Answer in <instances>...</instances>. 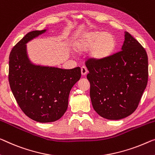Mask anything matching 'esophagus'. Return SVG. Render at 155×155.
Returning a JSON list of instances; mask_svg holds the SVG:
<instances>
[{
	"label": "esophagus",
	"instance_id": "obj_1",
	"mask_svg": "<svg viewBox=\"0 0 155 155\" xmlns=\"http://www.w3.org/2000/svg\"><path fill=\"white\" fill-rule=\"evenodd\" d=\"M87 72H88V70L85 66H82V67L81 68V73H82V75H85L87 73Z\"/></svg>",
	"mask_w": 155,
	"mask_h": 155
}]
</instances>
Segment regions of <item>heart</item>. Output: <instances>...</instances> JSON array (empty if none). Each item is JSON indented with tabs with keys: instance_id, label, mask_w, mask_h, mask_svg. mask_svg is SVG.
<instances>
[{
	"instance_id": "obj_1",
	"label": "heart",
	"mask_w": 155,
	"mask_h": 155,
	"mask_svg": "<svg viewBox=\"0 0 155 155\" xmlns=\"http://www.w3.org/2000/svg\"><path fill=\"white\" fill-rule=\"evenodd\" d=\"M116 48V39L112 35L101 31H91L85 33L76 40L74 49L77 52L90 50V58L102 61L109 56Z\"/></svg>"
}]
</instances>
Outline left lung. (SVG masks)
Returning a JSON list of instances; mask_svg holds the SVG:
<instances>
[{"mask_svg":"<svg viewBox=\"0 0 155 155\" xmlns=\"http://www.w3.org/2000/svg\"><path fill=\"white\" fill-rule=\"evenodd\" d=\"M90 97L94 110L104 118L119 120L137 109L148 79L146 50L129 32L118 53L104 60L89 59Z\"/></svg>","mask_w":155,"mask_h":155,"instance_id":"8db88e82","label":"left lung"}]
</instances>
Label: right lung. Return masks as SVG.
<instances>
[{"instance_id":"add662e5","label":"right lung","mask_w":155,"mask_h":155,"mask_svg":"<svg viewBox=\"0 0 155 155\" xmlns=\"http://www.w3.org/2000/svg\"><path fill=\"white\" fill-rule=\"evenodd\" d=\"M46 30L28 32L12 50L9 58V82L21 110L37 122L59 120L68 108V96L80 79L81 69H62L31 63L26 44Z\"/></svg>"}]
</instances>
